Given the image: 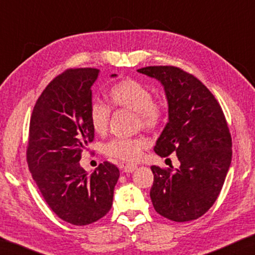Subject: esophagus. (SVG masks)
Returning <instances> with one entry per match:
<instances>
[{
	"instance_id": "obj_1",
	"label": "esophagus",
	"mask_w": 255,
	"mask_h": 255,
	"mask_svg": "<svg viewBox=\"0 0 255 255\" xmlns=\"http://www.w3.org/2000/svg\"><path fill=\"white\" fill-rule=\"evenodd\" d=\"M137 167L138 166L134 165V163H128V165L123 166L122 168H123L124 173H132V172H134L135 169H137Z\"/></svg>"
}]
</instances>
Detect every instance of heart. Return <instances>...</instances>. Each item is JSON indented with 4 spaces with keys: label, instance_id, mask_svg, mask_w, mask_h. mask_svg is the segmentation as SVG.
<instances>
[{
    "label": "heart",
    "instance_id": "b5f03b06",
    "mask_svg": "<svg viewBox=\"0 0 255 255\" xmlns=\"http://www.w3.org/2000/svg\"><path fill=\"white\" fill-rule=\"evenodd\" d=\"M108 99L114 107L135 113L139 125L145 130H153L161 123L165 108L158 100L152 99V92L144 83L134 79H124L111 87ZM89 124L97 134H104L110 120L109 107L99 101L90 104ZM147 142L141 138H114L103 146V152L110 158L122 161H135L141 156Z\"/></svg>",
    "mask_w": 255,
    "mask_h": 255
}]
</instances>
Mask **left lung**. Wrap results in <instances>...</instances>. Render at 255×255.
<instances>
[{
    "label": "left lung",
    "instance_id": "8db88e82",
    "mask_svg": "<svg viewBox=\"0 0 255 255\" xmlns=\"http://www.w3.org/2000/svg\"><path fill=\"white\" fill-rule=\"evenodd\" d=\"M139 73L161 83L168 103V123L154 152L176 153L180 167L152 166L149 191L159 215L174 222L203 216L217 200L232 159V140L225 116L210 90L194 75L173 66H149Z\"/></svg>",
    "mask_w": 255,
    "mask_h": 255
}]
</instances>
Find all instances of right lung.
Returning a JSON list of instances; mask_svg holds the SVG:
<instances>
[{"label":"right lung","mask_w":255,"mask_h":255,"mask_svg":"<svg viewBox=\"0 0 255 255\" xmlns=\"http://www.w3.org/2000/svg\"><path fill=\"white\" fill-rule=\"evenodd\" d=\"M99 74L96 68H71L58 75L37 100L30 121L26 159L33 180L54 214L79 226L109 212L120 177L108 161L90 175L79 162L94 139L88 111Z\"/></svg>","instance_id":"1"}]
</instances>
